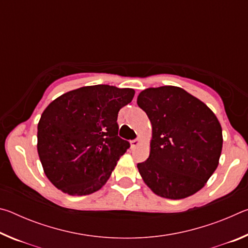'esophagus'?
<instances>
[{"mask_svg":"<svg viewBox=\"0 0 248 248\" xmlns=\"http://www.w3.org/2000/svg\"><path fill=\"white\" fill-rule=\"evenodd\" d=\"M140 143H141L140 139H136V140H132L131 142H130V144H131V148H136V146H138Z\"/></svg>","mask_w":248,"mask_h":248,"instance_id":"34e87169","label":"esophagus"}]
</instances>
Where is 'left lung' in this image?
Segmentation results:
<instances>
[{
	"label": "left lung",
	"instance_id": "8db88e82",
	"mask_svg": "<svg viewBox=\"0 0 248 248\" xmlns=\"http://www.w3.org/2000/svg\"><path fill=\"white\" fill-rule=\"evenodd\" d=\"M137 103L152 124L150 156L138 164L143 182L163 198L196 194L219 165L223 138L217 116L177 86L146 89Z\"/></svg>",
	"mask_w": 248,
	"mask_h": 248
}]
</instances>
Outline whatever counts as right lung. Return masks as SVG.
<instances>
[{
  "label": "right lung",
  "instance_id": "obj_1",
  "mask_svg": "<svg viewBox=\"0 0 248 248\" xmlns=\"http://www.w3.org/2000/svg\"><path fill=\"white\" fill-rule=\"evenodd\" d=\"M133 96L132 89L93 85L48 105L38 123L37 150L46 176L58 189L85 196L106 184L130 146L118 137L117 117Z\"/></svg>",
  "mask_w": 248,
  "mask_h": 248
}]
</instances>
